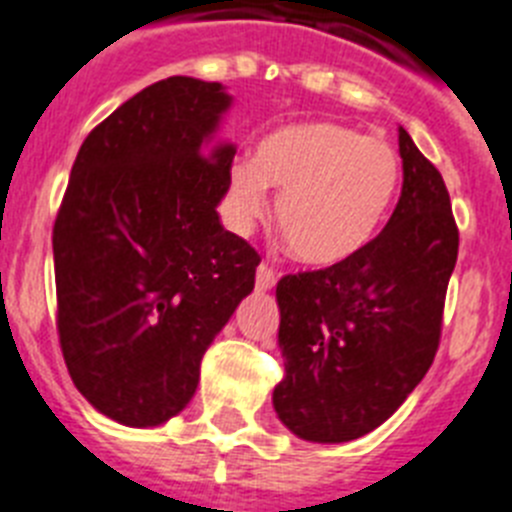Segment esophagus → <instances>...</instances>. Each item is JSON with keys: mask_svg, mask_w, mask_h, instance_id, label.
Segmentation results:
<instances>
[{"mask_svg": "<svg viewBox=\"0 0 512 512\" xmlns=\"http://www.w3.org/2000/svg\"><path fill=\"white\" fill-rule=\"evenodd\" d=\"M275 281H278V273L270 268L268 262H260V268H257V278H255L257 291H270V288L275 286Z\"/></svg>", "mask_w": 512, "mask_h": 512, "instance_id": "34e87169", "label": "esophagus"}]
</instances>
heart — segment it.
<instances>
[{
	"mask_svg": "<svg viewBox=\"0 0 512 512\" xmlns=\"http://www.w3.org/2000/svg\"><path fill=\"white\" fill-rule=\"evenodd\" d=\"M399 185V157L384 139L335 121L293 123L257 146L255 164L229 172L231 221L247 231L278 193L275 221L293 257L335 265L366 247Z\"/></svg>",
	"mask_w": 512,
	"mask_h": 512,
	"instance_id": "heart-1",
	"label": "heart"
}]
</instances>
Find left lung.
<instances>
[{"label":"left lung","mask_w":512,"mask_h":512,"mask_svg":"<svg viewBox=\"0 0 512 512\" xmlns=\"http://www.w3.org/2000/svg\"><path fill=\"white\" fill-rule=\"evenodd\" d=\"M399 154L402 195L379 237L330 268L283 275L275 288L286 373L273 404L304 441L345 443L379 428L441 345L459 226L441 172L404 128Z\"/></svg>","instance_id":"1"}]
</instances>
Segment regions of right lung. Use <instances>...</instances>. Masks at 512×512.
Masks as SVG:
<instances>
[{"mask_svg":"<svg viewBox=\"0 0 512 512\" xmlns=\"http://www.w3.org/2000/svg\"><path fill=\"white\" fill-rule=\"evenodd\" d=\"M219 82L149 84L90 131L53 224L56 330L82 397L149 428L193 399L201 361L260 255L221 226L237 149L208 146Z\"/></svg>","mask_w":512,"mask_h":512,"instance_id":"1","label":"right lung"}]
</instances>
